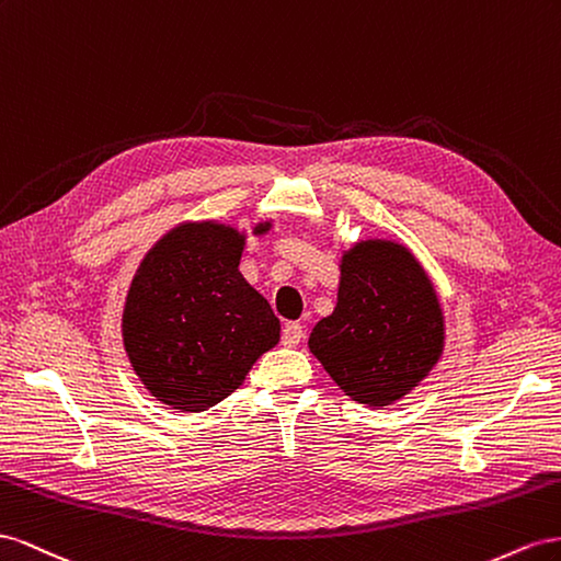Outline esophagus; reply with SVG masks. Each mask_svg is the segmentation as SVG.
Returning a JSON list of instances; mask_svg holds the SVG:
<instances>
[{"label": "esophagus", "instance_id": "34e87169", "mask_svg": "<svg viewBox=\"0 0 561 561\" xmlns=\"http://www.w3.org/2000/svg\"><path fill=\"white\" fill-rule=\"evenodd\" d=\"M300 339H302V327L298 322L284 324V329H282V343L286 347H296L300 343Z\"/></svg>", "mask_w": 561, "mask_h": 561}]
</instances>
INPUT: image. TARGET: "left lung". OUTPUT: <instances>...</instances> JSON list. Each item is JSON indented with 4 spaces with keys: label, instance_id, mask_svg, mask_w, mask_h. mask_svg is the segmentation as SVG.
Here are the masks:
<instances>
[{
    "label": "left lung",
    "instance_id": "8db88e82",
    "mask_svg": "<svg viewBox=\"0 0 561 561\" xmlns=\"http://www.w3.org/2000/svg\"><path fill=\"white\" fill-rule=\"evenodd\" d=\"M308 347L359 404L390 407L421 386L444 352V312L411 249L378 237L345 249L339 300Z\"/></svg>",
    "mask_w": 561,
    "mask_h": 561
}]
</instances>
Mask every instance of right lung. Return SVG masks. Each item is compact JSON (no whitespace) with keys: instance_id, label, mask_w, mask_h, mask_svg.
<instances>
[{"instance_id":"1","label":"right lung","mask_w":561,"mask_h":561,"mask_svg":"<svg viewBox=\"0 0 561 561\" xmlns=\"http://www.w3.org/2000/svg\"><path fill=\"white\" fill-rule=\"evenodd\" d=\"M272 220L255 222L263 237ZM247 232L185 220L142 255L122 312V341L157 402L206 411L242 386L279 343V319L239 272Z\"/></svg>"}]
</instances>
